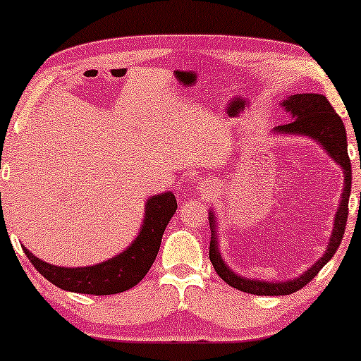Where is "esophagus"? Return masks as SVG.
Segmentation results:
<instances>
[{
  "label": "esophagus",
  "instance_id": "1",
  "mask_svg": "<svg viewBox=\"0 0 361 361\" xmlns=\"http://www.w3.org/2000/svg\"><path fill=\"white\" fill-rule=\"evenodd\" d=\"M214 194H215V184H212V182H207V184L202 185V195L210 197Z\"/></svg>",
  "mask_w": 361,
  "mask_h": 361
}]
</instances>
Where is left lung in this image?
Returning a JSON list of instances; mask_svg holds the SVG:
<instances>
[{
    "mask_svg": "<svg viewBox=\"0 0 361 361\" xmlns=\"http://www.w3.org/2000/svg\"><path fill=\"white\" fill-rule=\"evenodd\" d=\"M281 105L286 108V111H289L293 115L294 121L288 123V125L276 126L273 131L279 133V135H302L317 141L327 151V154L343 169V194L340 197L337 214H335L334 219L332 236H330L325 253L304 274H300L299 278L289 281H276V283L241 278V276L233 273L225 264L219 250V238H216V216L212 210L209 212V224L212 233L209 256L216 274L226 284H230L231 288L256 295L293 294L295 290L302 289L305 284H309L319 274V271L332 259L335 251L340 246V241L343 238L348 216L350 190H352V164H350L347 151V133H345L342 118L335 113L334 106L330 105L327 98L324 95H319V93H298V95H290Z\"/></svg>",
    "mask_w": 361,
    "mask_h": 361,
    "instance_id": "8db88e82",
    "label": "left lung"
}]
</instances>
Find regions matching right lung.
Listing matches in <instances>:
<instances>
[{"label":"right lung","mask_w":361,"mask_h":361,"mask_svg":"<svg viewBox=\"0 0 361 361\" xmlns=\"http://www.w3.org/2000/svg\"><path fill=\"white\" fill-rule=\"evenodd\" d=\"M176 210L177 202L172 192L149 197L146 202L145 220L136 240L115 258L100 264L62 268L39 259L26 246H23V250L34 268L57 288L78 294H118L135 288L147 274L159 251L166 226Z\"/></svg>","instance_id":"add662e5"}]
</instances>
